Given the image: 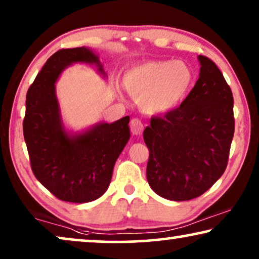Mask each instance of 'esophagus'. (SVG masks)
Instances as JSON below:
<instances>
[{"mask_svg":"<svg viewBox=\"0 0 259 259\" xmlns=\"http://www.w3.org/2000/svg\"><path fill=\"white\" fill-rule=\"evenodd\" d=\"M130 125H131V131H132L134 136H140V134L143 133L144 125L139 119H132L131 120Z\"/></svg>","mask_w":259,"mask_h":259,"instance_id":"1","label":"esophagus"}]
</instances>
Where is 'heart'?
Returning a JSON list of instances; mask_svg holds the SVG:
<instances>
[{"mask_svg": "<svg viewBox=\"0 0 259 259\" xmlns=\"http://www.w3.org/2000/svg\"><path fill=\"white\" fill-rule=\"evenodd\" d=\"M194 80L191 67L184 61H150L127 70L122 83L147 114L172 111L189 93Z\"/></svg>", "mask_w": 259, "mask_h": 259, "instance_id": "heart-1", "label": "heart"}]
</instances>
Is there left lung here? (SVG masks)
<instances>
[{
	"label": "left lung",
	"instance_id": "obj_1",
	"mask_svg": "<svg viewBox=\"0 0 259 259\" xmlns=\"http://www.w3.org/2000/svg\"><path fill=\"white\" fill-rule=\"evenodd\" d=\"M198 61L199 79L182 105L153 116L144 131L148 184L175 201L201 196L221 178L235 133L231 88L212 60Z\"/></svg>",
	"mask_w": 259,
	"mask_h": 259
}]
</instances>
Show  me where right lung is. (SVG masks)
Returning a JSON list of instances; mask_svg holds the SVG:
<instances>
[{"label":"right lung","instance_id":"obj_1","mask_svg":"<svg viewBox=\"0 0 259 259\" xmlns=\"http://www.w3.org/2000/svg\"><path fill=\"white\" fill-rule=\"evenodd\" d=\"M74 63L95 66L104 79L107 77L93 49L56 52L27 92L23 136L38 182L63 201L88 203L108 189L116 159L130 140V116L112 123L99 122L80 132L67 130L55 83Z\"/></svg>","mask_w":259,"mask_h":259}]
</instances>
